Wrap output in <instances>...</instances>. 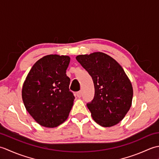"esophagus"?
<instances>
[{
  "label": "esophagus",
  "instance_id": "34e87169",
  "mask_svg": "<svg viewBox=\"0 0 159 159\" xmlns=\"http://www.w3.org/2000/svg\"><path fill=\"white\" fill-rule=\"evenodd\" d=\"M76 96H77V97H79V98L81 97V96H82V92H81V91H79V92H76Z\"/></svg>",
  "mask_w": 159,
  "mask_h": 159
}]
</instances>
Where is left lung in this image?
Wrapping results in <instances>:
<instances>
[{
	"mask_svg": "<svg viewBox=\"0 0 159 159\" xmlns=\"http://www.w3.org/2000/svg\"><path fill=\"white\" fill-rule=\"evenodd\" d=\"M92 76L95 94L87 104L93 120L111 127L123 120L132 104L131 82L119 63L105 53L96 52L76 57Z\"/></svg>",
	"mask_w": 159,
	"mask_h": 159,
	"instance_id": "left-lung-1",
	"label": "left lung"
}]
</instances>
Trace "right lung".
Here are the masks:
<instances>
[{"mask_svg":"<svg viewBox=\"0 0 159 159\" xmlns=\"http://www.w3.org/2000/svg\"><path fill=\"white\" fill-rule=\"evenodd\" d=\"M70 58L49 55L39 59L24 82L22 98L26 111L42 126L55 128L65 121L74 96L66 75Z\"/></svg>","mask_w":159,"mask_h":159,"instance_id":"1","label":"right lung"}]
</instances>
